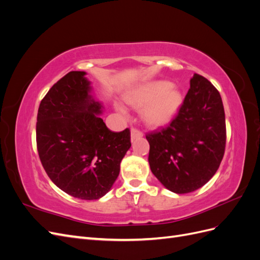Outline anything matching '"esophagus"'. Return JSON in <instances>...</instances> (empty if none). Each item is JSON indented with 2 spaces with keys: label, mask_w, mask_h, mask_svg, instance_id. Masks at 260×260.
Returning <instances> with one entry per match:
<instances>
[{
  "label": "esophagus",
  "mask_w": 260,
  "mask_h": 260,
  "mask_svg": "<svg viewBox=\"0 0 260 260\" xmlns=\"http://www.w3.org/2000/svg\"><path fill=\"white\" fill-rule=\"evenodd\" d=\"M142 137H143V132L142 131L137 129V128H132L131 129V140L132 141H135V140L140 139V138H142Z\"/></svg>",
  "instance_id": "34e87169"
}]
</instances>
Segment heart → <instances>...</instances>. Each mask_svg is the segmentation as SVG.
<instances>
[{"label": "heart", "instance_id": "b5f03b06", "mask_svg": "<svg viewBox=\"0 0 260 260\" xmlns=\"http://www.w3.org/2000/svg\"><path fill=\"white\" fill-rule=\"evenodd\" d=\"M128 102L136 107H144V121L157 127L168 123L176 116L182 104V95L179 90L171 88L169 81H155L141 86ZM118 111L124 113L121 106H118Z\"/></svg>", "mask_w": 260, "mask_h": 260}]
</instances>
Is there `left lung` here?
<instances>
[{
    "label": "left lung",
    "mask_w": 260,
    "mask_h": 260,
    "mask_svg": "<svg viewBox=\"0 0 260 260\" xmlns=\"http://www.w3.org/2000/svg\"><path fill=\"white\" fill-rule=\"evenodd\" d=\"M182 105L167 127L147 133L148 162L171 192H193L206 184L221 162L226 141L220 93L195 74Z\"/></svg>",
    "instance_id": "1"
}]
</instances>
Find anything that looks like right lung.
Returning <instances> with one entry per match:
<instances>
[{
  "instance_id": "1",
  "label": "right lung",
  "mask_w": 260,
  "mask_h": 260,
  "mask_svg": "<svg viewBox=\"0 0 260 260\" xmlns=\"http://www.w3.org/2000/svg\"><path fill=\"white\" fill-rule=\"evenodd\" d=\"M84 72H70L42 99L37 117V148L53 183L81 200L105 195L131 146L130 129L109 130Z\"/></svg>"
}]
</instances>
